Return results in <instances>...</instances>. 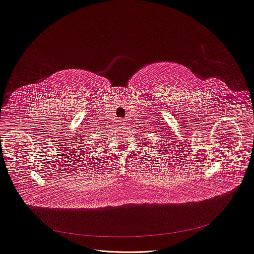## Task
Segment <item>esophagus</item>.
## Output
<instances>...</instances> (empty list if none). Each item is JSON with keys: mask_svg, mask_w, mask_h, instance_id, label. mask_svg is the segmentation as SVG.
Segmentation results:
<instances>
[{"mask_svg": "<svg viewBox=\"0 0 254 254\" xmlns=\"http://www.w3.org/2000/svg\"><path fill=\"white\" fill-rule=\"evenodd\" d=\"M127 120H125V119H120V120H119V125H120V126L127 125Z\"/></svg>", "mask_w": 254, "mask_h": 254, "instance_id": "1", "label": "esophagus"}]
</instances>
